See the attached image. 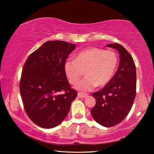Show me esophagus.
I'll return each instance as SVG.
<instances>
[{
    "mask_svg": "<svg viewBox=\"0 0 154 154\" xmlns=\"http://www.w3.org/2000/svg\"><path fill=\"white\" fill-rule=\"evenodd\" d=\"M77 96H79V98H85L88 96V94H83L82 92H78Z\"/></svg>",
    "mask_w": 154,
    "mask_h": 154,
    "instance_id": "esophagus-1",
    "label": "esophagus"
}]
</instances>
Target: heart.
<instances>
[{
    "mask_svg": "<svg viewBox=\"0 0 154 154\" xmlns=\"http://www.w3.org/2000/svg\"><path fill=\"white\" fill-rule=\"evenodd\" d=\"M118 64V57L113 51L90 48L80 51L75 60H67L64 71L72 85H76L85 71L84 79L78 83L77 88L88 92L98 85L103 87L111 80Z\"/></svg>",
    "mask_w": 154,
    "mask_h": 154,
    "instance_id": "heart-1",
    "label": "heart"
}]
</instances>
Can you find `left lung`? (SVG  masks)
I'll use <instances>...</instances> for the list:
<instances>
[{
	"mask_svg": "<svg viewBox=\"0 0 154 154\" xmlns=\"http://www.w3.org/2000/svg\"><path fill=\"white\" fill-rule=\"evenodd\" d=\"M119 54V65L111 80L100 91L94 92L96 105L91 109L94 120L105 127L122 122L129 113L136 96L137 72L133 58L123 46L108 44Z\"/></svg>",
	"mask_w": 154,
	"mask_h": 154,
	"instance_id": "8db88e82",
	"label": "left lung"
}]
</instances>
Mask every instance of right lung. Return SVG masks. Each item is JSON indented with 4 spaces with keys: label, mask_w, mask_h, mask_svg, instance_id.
<instances>
[{
    "label": "right lung",
    "mask_w": 154,
    "mask_h": 154,
    "mask_svg": "<svg viewBox=\"0 0 154 154\" xmlns=\"http://www.w3.org/2000/svg\"><path fill=\"white\" fill-rule=\"evenodd\" d=\"M75 46L63 41H47L28 57L23 67L20 90L24 108L31 120L43 128L60 124L77 97L64 71Z\"/></svg>",
    "instance_id": "obj_1"
}]
</instances>
